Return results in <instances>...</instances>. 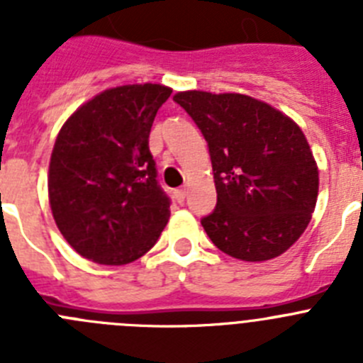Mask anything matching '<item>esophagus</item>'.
Instances as JSON below:
<instances>
[{"instance_id": "1", "label": "esophagus", "mask_w": 363, "mask_h": 363, "mask_svg": "<svg viewBox=\"0 0 363 363\" xmlns=\"http://www.w3.org/2000/svg\"><path fill=\"white\" fill-rule=\"evenodd\" d=\"M187 187H182L179 191H176V198H178V201H184L185 198H187Z\"/></svg>"}]
</instances>
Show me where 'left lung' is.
I'll return each mask as SVG.
<instances>
[{
  "label": "left lung",
  "instance_id": "obj_1",
  "mask_svg": "<svg viewBox=\"0 0 363 363\" xmlns=\"http://www.w3.org/2000/svg\"><path fill=\"white\" fill-rule=\"evenodd\" d=\"M209 143L218 203L201 220L221 252L243 262L284 255L309 225L318 165L296 121L238 92L174 94Z\"/></svg>",
  "mask_w": 363,
  "mask_h": 363
}]
</instances>
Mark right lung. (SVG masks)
Returning a JSON list of instances; mask_svg holds the SVG:
<instances>
[{
	"label": "right lung",
	"mask_w": 363,
	"mask_h": 363,
	"mask_svg": "<svg viewBox=\"0 0 363 363\" xmlns=\"http://www.w3.org/2000/svg\"><path fill=\"white\" fill-rule=\"evenodd\" d=\"M171 86H112L79 105L57 133L49 203L74 251L101 265L145 255L171 218L156 182L149 134Z\"/></svg>",
	"instance_id": "right-lung-1"
}]
</instances>
